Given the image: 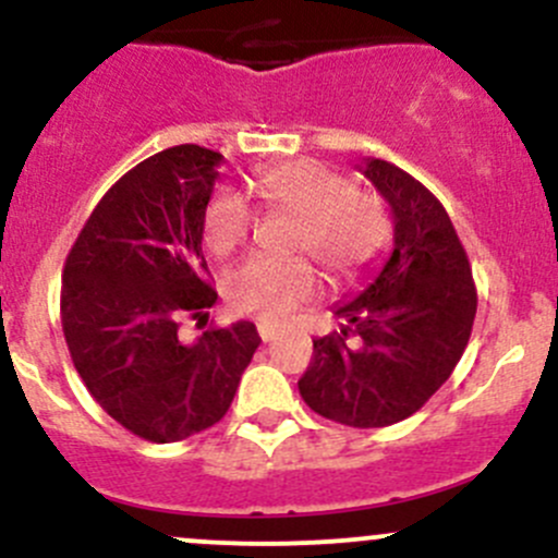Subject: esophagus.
<instances>
[{"mask_svg": "<svg viewBox=\"0 0 558 558\" xmlns=\"http://www.w3.org/2000/svg\"><path fill=\"white\" fill-rule=\"evenodd\" d=\"M275 335H278V331H275V326H269V324H258V337H262L264 342H272V340H275Z\"/></svg>", "mask_w": 558, "mask_h": 558, "instance_id": "1", "label": "esophagus"}]
</instances>
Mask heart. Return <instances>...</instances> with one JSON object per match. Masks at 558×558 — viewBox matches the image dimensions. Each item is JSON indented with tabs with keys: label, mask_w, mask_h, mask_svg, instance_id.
I'll return each mask as SVG.
<instances>
[{
	"label": "heart",
	"mask_w": 558,
	"mask_h": 558,
	"mask_svg": "<svg viewBox=\"0 0 558 558\" xmlns=\"http://www.w3.org/2000/svg\"><path fill=\"white\" fill-rule=\"evenodd\" d=\"M264 205L300 216L294 251L313 256L331 280L359 278L391 240L384 199L348 174L313 159L264 167L256 174ZM251 232V207L234 191H216L202 213V238L216 256L238 251ZM318 294V275L305 258H247L223 280V300L238 315L283 324Z\"/></svg>",
	"instance_id": "1"
}]
</instances>
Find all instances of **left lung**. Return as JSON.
Here are the masks:
<instances>
[{"label": "left lung", "instance_id": "left-lung-1", "mask_svg": "<svg viewBox=\"0 0 558 558\" xmlns=\"http://www.w3.org/2000/svg\"><path fill=\"white\" fill-rule=\"evenodd\" d=\"M359 172L391 207L393 247L362 289L335 305L345 324L340 335L313 340L300 393L324 418L373 429L413 415L451 378L470 342L477 294L437 196L384 159H367Z\"/></svg>", "mask_w": 558, "mask_h": 558}]
</instances>
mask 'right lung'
<instances>
[{
    "instance_id": "obj_1",
    "label": "right lung",
    "mask_w": 558,
    "mask_h": 558,
    "mask_svg": "<svg viewBox=\"0 0 558 558\" xmlns=\"http://www.w3.org/2000/svg\"><path fill=\"white\" fill-rule=\"evenodd\" d=\"M221 161L199 145L140 161L99 199L64 264L72 364L105 413L150 442L218 424L262 342L251 320L178 337L180 320L218 300L205 280L202 213Z\"/></svg>"
}]
</instances>
